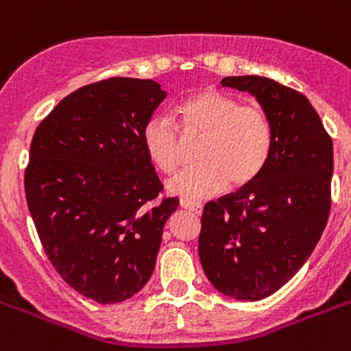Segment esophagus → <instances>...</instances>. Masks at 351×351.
Wrapping results in <instances>:
<instances>
[{"instance_id": "34e87169", "label": "esophagus", "mask_w": 351, "mask_h": 351, "mask_svg": "<svg viewBox=\"0 0 351 351\" xmlns=\"http://www.w3.org/2000/svg\"><path fill=\"white\" fill-rule=\"evenodd\" d=\"M180 205L184 209L191 210V213H195V215H202V210H204V205L198 204V202H191V200H180Z\"/></svg>"}]
</instances>
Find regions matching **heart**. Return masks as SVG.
Returning <instances> with one entry per match:
<instances>
[{
  "mask_svg": "<svg viewBox=\"0 0 351 351\" xmlns=\"http://www.w3.org/2000/svg\"><path fill=\"white\" fill-rule=\"evenodd\" d=\"M184 136H202L196 166L167 180V191L184 200L210 198L230 187H243L261 173L272 149V124L267 111L241 104L220 92H200L175 108ZM142 146L156 169L171 173L180 162V135L166 115H153L142 128Z\"/></svg>",
  "mask_w": 351,
  "mask_h": 351,
  "instance_id": "heart-1",
  "label": "heart"
}]
</instances>
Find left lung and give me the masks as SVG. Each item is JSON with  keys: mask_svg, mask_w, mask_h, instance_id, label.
Here are the masks:
<instances>
[{"mask_svg": "<svg viewBox=\"0 0 351 351\" xmlns=\"http://www.w3.org/2000/svg\"><path fill=\"white\" fill-rule=\"evenodd\" d=\"M249 92L272 124L269 160L238 193L205 204L198 254L213 287L259 301L294 278L328 221L333 146L303 93L259 75L225 77Z\"/></svg>", "mask_w": 351, "mask_h": 351, "instance_id": "8db88e82", "label": "left lung"}]
</instances>
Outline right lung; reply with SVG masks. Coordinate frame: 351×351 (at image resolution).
Listing matches in <instances>:
<instances>
[{
	"mask_svg": "<svg viewBox=\"0 0 351 351\" xmlns=\"http://www.w3.org/2000/svg\"><path fill=\"white\" fill-rule=\"evenodd\" d=\"M167 93L151 79L111 77L64 97L37 126L25 171L28 210L50 263L73 290L121 303L149 281L178 198L142 146Z\"/></svg>",
	"mask_w": 351,
	"mask_h": 351,
	"instance_id": "add662e5",
	"label": "right lung"
}]
</instances>
